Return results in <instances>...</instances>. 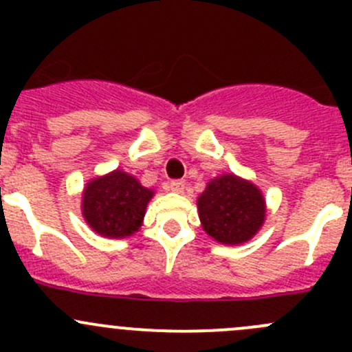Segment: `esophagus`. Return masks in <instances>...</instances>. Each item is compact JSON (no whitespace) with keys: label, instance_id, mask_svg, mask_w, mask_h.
Masks as SVG:
<instances>
[{"label":"esophagus","instance_id":"esophagus-1","mask_svg":"<svg viewBox=\"0 0 352 352\" xmlns=\"http://www.w3.org/2000/svg\"><path fill=\"white\" fill-rule=\"evenodd\" d=\"M184 187H186L184 180H170L168 182V190H172V192H182Z\"/></svg>","mask_w":352,"mask_h":352}]
</instances>
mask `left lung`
<instances>
[{
    "label": "left lung",
    "mask_w": 352,
    "mask_h": 352,
    "mask_svg": "<svg viewBox=\"0 0 352 352\" xmlns=\"http://www.w3.org/2000/svg\"><path fill=\"white\" fill-rule=\"evenodd\" d=\"M201 225L219 243L248 242L265 219V201L258 187L233 173L208 182L197 199Z\"/></svg>",
    "instance_id": "8db88e82"
}]
</instances>
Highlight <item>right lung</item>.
I'll list each match as a JSON object with an SVG mask.
<instances>
[{
	"label": "right lung",
	"instance_id": "add662e5",
	"mask_svg": "<svg viewBox=\"0 0 352 352\" xmlns=\"http://www.w3.org/2000/svg\"><path fill=\"white\" fill-rule=\"evenodd\" d=\"M153 190L141 186L136 177L113 170L87 184L81 211L95 233L107 239H126L143 225Z\"/></svg>",
	"mask_w": 352,
	"mask_h": 352
}]
</instances>
